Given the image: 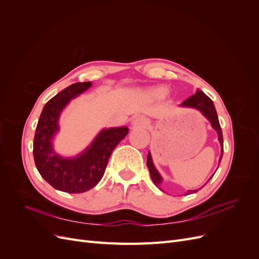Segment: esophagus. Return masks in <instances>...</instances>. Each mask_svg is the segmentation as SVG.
I'll list each match as a JSON object with an SVG mask.
<instances>
[{"label": "esophagus", "instance_id": "34e87169", "mask_svg": "<svg viewBox=\"0 0 259 259\" xmlns=\"http://www.w3.org/2000/svg\"><path fill=\"white\" fill-rule=\"evenodd\" d=\"M148 123V120L143 115L135 116L132 121V126L133 127H145Z\"/></svg>", "mask_w": 259, "mask_h": 259}]
</instances>
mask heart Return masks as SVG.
I'll return each instance as SVG.
<instances>
[{"instance_id": "obj_1", "label": "heart", "mask_w": 259, "mask_h": 259, "mask_svg": "<svg viewBox=\"0 0 259 259\" xmlns=\"http://www.w3.org/2000/svg\"><path fill=\"white\" fill-rule=\"evenodd\" d=\"M167 90L164 86H158V88H152L146 91V95L152 99H160L166 95Z\"/></svg>"}]
</instances>
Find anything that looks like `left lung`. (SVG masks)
I'll return each instance as SVG.
<instances>
[{"mask_svg": "<svg viewBox=\"0 0 259 259\" xmlns=\"http://www.w3.org/2000/svg\"><path fill=\"white\" fill-rule=\"evenodd\" d=\"M180 107H183V108H192V109H195V110L200 111L209 121L211 127H213L217 132L218 142L221 143V151H222L221 152V156H219V164H221L223 154H224V139H223L222 127H221V124H219V121H218L217 112H216V109H215V106H214L213 101H211V99L208 96H206L205 94L203 93L202 91L198 90L197 92H195L194 95H192L191 97L186 99L184 103L180 105ZM147 166L149 168V173H150V176H151V179H152L153 184L156 187H159L160 190H162L161 185H162V182H163V178L160 175L158 169H156L155 166H154V164L152 162V156H151L150 152H148V155H147ZM213 176H211V177H213ZM211 177L207 180V183L211 179ZM204 186H203V187H204ZM201 188H200V189H201ZM198 190L199 189L188 190L185 194L187 195V194H190V193H194V192H197Z\"/></svg>", "mask_w": 259, "mask_h": 259, "instance_id": "1", "label": "left lung"}]
</instances>
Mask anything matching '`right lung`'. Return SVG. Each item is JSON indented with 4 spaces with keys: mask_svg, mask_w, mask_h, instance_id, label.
Returning <instances> with one entry per match:
<instances>
[{
    "mask_svg": "<svg viewBox=\"0 0 259 259\" xmlns=\"http://www.w3.org/2000/svg\"><path fill=\"white\" fill-rule=\"evenodd\" d=\"M92 86L79 82L68 86L44 106L33 140V158L38 173L55 189L82 193L95 187L103 178L113 149L128 134L126 126L103 128L91 145L75 156L66 158L54 149L53 140L59 131V117L73 98Z\"/></svg>",
    "mask_w": 259,
    "mask_h": 259,
    "instance_id": "obj_1",
    "label": "right lung"
}]
</instances>
